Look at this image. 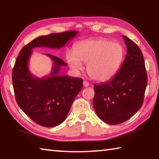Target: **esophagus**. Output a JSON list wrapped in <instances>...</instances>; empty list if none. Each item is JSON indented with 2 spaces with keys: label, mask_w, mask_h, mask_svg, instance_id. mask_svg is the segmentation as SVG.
<instances>
[{
  "label": "esophagus",
  "mask_w": 159,
  "mask_h": 159,
  "mask_svg": "<svg viewBox=\"0 0 159 159\" xmlns=\"http://www.w3.org/2000/svg\"><path fill=\"white\" fill-rule=\"evenodd\" d=\"M89 85V84L88 82L86 81V80H84V81H83V86H84V87H88Z\"/></svg>",
  "instance_id": "obj_1"
}]
</instances>
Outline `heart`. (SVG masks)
<instances>
[{
    "instance_id": "b5f03b06",
    "label": "heart",
    "mask_w": 159,
    "mask_h": 159,
    "mask_svg": "<svg viewBox=\"0 0 159 159\" xmlns=\"http://www.w3.org/2000/svg\"><path fill=\"white\" fill-rule=\"evenodd\" d=\"M74 53L67 54V61L74 71L79 73L82 63H87L86 71L92 79L103 82L112 79L120 70L124 48L118 43L97 38L80 41L75 44Z\"/></svg>"
}]
</instances>
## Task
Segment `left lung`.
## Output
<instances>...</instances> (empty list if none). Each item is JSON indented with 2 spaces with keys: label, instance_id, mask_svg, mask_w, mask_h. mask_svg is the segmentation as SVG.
Masks as SVG:
<instances>
[{
  "label": "left lung",
  "instance_id": "left-lung-1",
  "mask_svg": "<svg viewBox=\"0 0 159 159\" xmlns=\"http://www.w3.org/2000/svg\"><path fill=\"white\" fill-rule=\"evenodd\" d=\"M122 37L127 51L122 67L111 80L94 86V111L112 125L128 120L141 108L148 83L142 51L134 41Z\"/></svg>",
  "mask_w": 159,
  "mask_h": 159
}]
</instances>
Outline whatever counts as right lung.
<instances>
[{"instance_id": "1", "label": "right lung", "mask_w": 159, "mask_h": 159, "mask_svg": "<svg viewBox=\"0 0 159 159\" xmlns=\"http://www.w3.org/2000/svg\"><path fill=\"white\" fill-rule=\"evenodd\" d=\"M77 33L73 30L37 37L22 48L16 60L12 84L16 103L32 120L42 126L53 127L64 122L83 88V79L60 75L61 67L67 65L48 53L53 62L51 74L42 78L34 77L28 69L33 48H62Z\"/></svg>"}]
</instances>
